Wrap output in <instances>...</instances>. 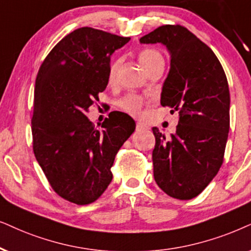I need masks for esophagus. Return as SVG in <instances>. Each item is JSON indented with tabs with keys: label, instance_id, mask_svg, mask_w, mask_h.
Segmentation results:
<instances>
[{
	"label": "esophagus",
	"instance_id": "obj_1",
	"mask_svg": "<svg viewBox=\"0 0 251 251\" xmlns=\"http://www.w3.org/2000/svg\"><path fill=\"white\" fill-rule=\"evenodd\" d=\"M148 129V127L146 125H144V124H141V123H138L136 124V131H147Z\"/></svg>",
	"mask_w": 251,
	"mask_h": 251
}]
</instances>
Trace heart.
I'll return each mask as SVG.
<instances>
[{
	"instance_id": "heart-1",
	"label": "heart",
	"mask_w": 251,
	"mask_h": 251,
	"mask_svg": "<svg viewBox=\"0 0 251 251\" xmlns=\"http://www.w3.org/2000/svg\"><path fill=\"white\" fill-rule=\"evenodd\" d=\"M138 59L142 67L145 68V71L149 73L153 69L157 67H164V59L161 55L160 52H157L156 50L151 49H145L139 52ZM123 60L118 58L115 59L112 62L110 63L109 71H107V84L110 87H113L117 83V78H118V74L120 68H122ZM118 105L124 112L128 113L131 116H138L140 113L141 107H142V100L136 95H127L122 100H119Z\"/></svg>"
}]
</instances>
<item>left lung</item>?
Instances as JSON below:
<instances>
[{
  "mask_svg": "<svg viewBox=\"0 0 251 251\" xmlns=\"http://www.w3.org/2000/svg\"><path fill=\"white\" fill-rule=\"evenodd\" d=\"M140 43H161L169 50L161 105L179 116L171 138L153 127L155 182L168 196L188 201L210 184L224 162L230 104L226 74L213 50L180 25H162Z\"/></svg>",
  "mask_w": 251,
  "mask_h": 251,
  "instance_id": "8db88e82",
  "label": "left lung"
}]
</instances>
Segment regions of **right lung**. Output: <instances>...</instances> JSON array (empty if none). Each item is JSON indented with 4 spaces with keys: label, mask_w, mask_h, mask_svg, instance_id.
<instances>
[{
    "label": "right lung",
    "mask_w": 251,
    "mask_h": 251,
    "mask_svg": "<svg viewBox=\"0 0 251 251\" xmlns=\"http://www.w3.org/2000/svg\"><path fill=\"white\" fill-rule=\"evenodd\" d=\"M93 27L62 38L41 63L36 78L33 153L53 190L66 201H97L112 180L111 167L135 122L119 111L96 128L85 113L107 85L110 56L128 43Z\"/></svg>",
    "instance_id": "obj_1"
}]
</instances>
